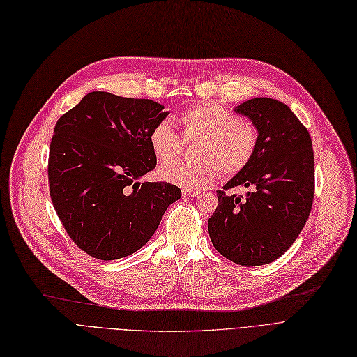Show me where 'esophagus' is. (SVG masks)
<instances>
[{
    "label": "esophagus",
    "mask_w": 357,
    "mask_h": 357,
    "mask_svg": "<svg viewBox=\"0 0 357 357\" xmlns=\"http://www.w3.org/2000/svg\"><path fill=\"white\" fill-rule=\"evenodd\" d=\"M182 195L183 197H195V195H199V191H197V190H182Z\"/></svg>",
    "instance_id": "esophagus-1"
}]
</instances>
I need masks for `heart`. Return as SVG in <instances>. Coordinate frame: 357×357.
<instances>
[{"label": "heart", "mask_w": 357, "mask_h": 357, "mask_svg": "<svg viewBox=\"0 0 357 357\" xmlns=\"http://www.w3.org/2000/svg\"><path fill=\"white\" fill-rule=\"evenodd\" d=\"M182 135L169 121L157 122L149 134L153 154L167 162L158 170L160 176L183 188H206L216 181L220 170L234 176L248 166L259 147V130L248 119L240 117L228 105L216 101L194 104L179 114ZM183 139L200 137L197 164L170 162L183 151Z\"/></svg>", "instance_id": "heart-1"}]
</instances>
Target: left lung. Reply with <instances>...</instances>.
I'll list each match as a JSON object with an SVG mask.
<instances>
[{"label": "left lung", "instance_id": "obj_1", "mask_svg": "<svg viewBox=\"0 0 357 357\" xmlns=\"http://www.w3.org/2000/svg\"><path fill=\"white\" fill-rule=\"evenodd\" d=\"M259 130V147L245 169L223 191L207 222L215 248L241 266H260L281 257L293 245L310 215L314 195L312 138L288 105L259 97L236 107ZM243 185L245 197L228 195Z\"/></svg>", "mask_w": 357, "mask_h": 357}]
</instances>
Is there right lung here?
Instances as JSON below:
<instances>
[{
  "mask_svg": "<svg viewBox=\"0 0 357 357\" xmlns=\"http://www.w3.org/2000/svg\"><path fill=\"white\" fill-rule=\"evenodd\" d=\"M162 104L94 91L64 113L50 144V197L63 228L86 255L114 260L135 253L155 232L181 190L138 182L157 158L149 134Z\"/></svg>",
  "mask_w": 357,
  "mask_h": 357,
  "instance_id": "1",
  "label": "right lung"
}]
</instances>
